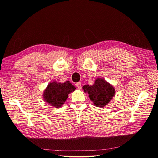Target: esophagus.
Instances as JSON below:
<instances>
[{"instance_id":"34e87169","label":"esophagus","mask_w":158,"mask_h":158,"mask_svg":"<svg viewBox=\"0 0 158 158\" xmlns=\"http://www.w3.org/2000/svg\"><path fill=\"white\" fill-rule=\"evenodd\" d=\"M75 85L77 86V89H81V87H82V86H81V83L80 82L77 83H76V85Z\"/></svg>"}]
</instances>
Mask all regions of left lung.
<instances>
[{"label": "left lung", "instance_id": "left-lung-1", "mask_svg": "<svg viewBox=\"0 0 158 158\" xmlns=\"http://www.w3.org/2000/svg\"><path fill=\"white\" fill-rule=\"evenodd\" d=\"M83 89L85 93L89 94L94 105L99 108H104L108 104L115 93L114 86L102 78L96 79L93 85H84Z\"/></svg>", "mask_w": 158, "mask_h": 158}]
</instances>
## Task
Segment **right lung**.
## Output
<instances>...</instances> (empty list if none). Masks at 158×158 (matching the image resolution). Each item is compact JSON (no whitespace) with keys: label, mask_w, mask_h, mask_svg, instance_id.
I'll use <instances>...</instances> for the list:
<instances>
[{"label":"right lung","mask_w":158,"mask_h":158,"mask_svg":"<svg viewBox=\"0 0 158 158\" xmlns=\"http://www.w3.org/2000/svg\"><path fill=\"white\" fill-rule=\"evenodd\" d=\"M75 87L69 81L58 83L57 81L50 82L43 92V99L54 108H60L67 100L68 94L73 92Z\"/></svg>","instance_id":"obj_1"}]
</instances>
